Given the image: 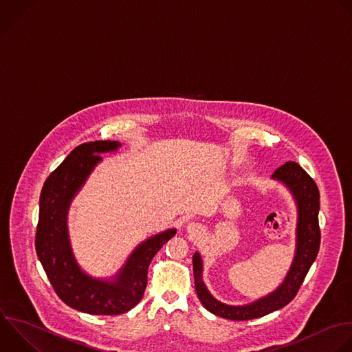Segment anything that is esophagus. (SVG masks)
I'll return each mask as SVG.
<instances>
[{
	"label": "esophagus",
	"mask_w": 352,
	"mask_h": 352,
	"mask_svg": "<svg viewBox=\"0 0 352 352\" xmlns=\"http://www.w3.org/2000/svg\"><path fill=\"white\" fill-rule=\"evenodd\" d=\"M186 229H188L189 233H192V235H197V233L201 232V226L199 223H196V222H189L186 225Z\"/></svg>",
	"instance_id": "34e87169"
}]
</instances>
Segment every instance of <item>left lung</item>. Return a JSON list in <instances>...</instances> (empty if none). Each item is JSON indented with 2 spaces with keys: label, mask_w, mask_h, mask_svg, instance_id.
<instances>
[{
  "label": "left lung",
  "mask_w": 352,
  "mask_h": 352,
  "mask_svg": "<svg viewBox=\"0 0 352 352\" xmlns=\"http://www.w3.org/2000/svg\"><path fill=\"white\" fill-rule=\"evenodd\" d=\"M272 178L280 181L289 188L297 204L298 217L293 264L282 285L268 296L246 305H228L215 300L207 290L201 278V257L199 253H195L192 261L197 297L203 307L217 316L230 320H249L261 318L283 308L296 297L312 263L318 256L320 246V229L318 222L319 189L315 181L296 162H287L280 166L272 174Z\"/></svg>",
  "instance_id": "obj_1"
}]
</instances>
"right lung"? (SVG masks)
Segmentation results:
<instances>
[{
	"mask_svg": "<svg viewBox=\"0 0 352 352\" xmlns=\"http://www.w3.org/2000/svg\"><path fill=\"white\" fill-rule=\"evenodd\" d=\"M120 146L117 141L78 145L50 174L40 196L36 233L38 260L59 298L69 307L91 315H119L134 308L145 293L152 258L177 232L167 229L142 242L110 280L92 278L78 267L67 233L70 203L95 166L102 162L100 153L114 152Z\"/></svg>",
	"mask_w": 352,
	"mask_h": 352,
	"instance_id": "add662e5",
	"label": "right lung"
}]
</instances>
